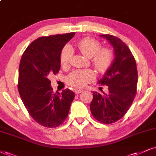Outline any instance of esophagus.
Returning a JSON list of instances; mask_svg holds the SVG:
<instances>
[{
  "instance_id": "1",
  "label": "esophagus",
  "mask_w": 156,
  "mask_h": 156,
  "mask_svg": "<svg viewBox=\"0 0 156 156\" xmlns=\"http://www.w3.org/2000/svg\"><path fill=\"white\" fill-rule=\"evenodd\" d=\"M83 91H84L83 90H74V93H75V94H76V95H77V94L82 93Z\"/></svg>"
}]
</instances>
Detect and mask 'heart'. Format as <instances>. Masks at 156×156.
I'll list each match as a JSON object with an SVG mask.
<instances>
[{"label":"heart","instance_id":"heart-1","mask_svg":"<svg viewBox=\"0 0 156 156\" xmlns=\"http://www.w3.org/2000/svg\"><path fill=\"white\" fill-rule=\"evenodd\" d=\"M75 47L84 56L90 58L95 68L100 72H105L109 69L113 61V54L109 49L101 48L98 42L85 38L76 44ZM72 55V49L66 46L61 53L60 61L62 66H67ZM95 73L91 69H79L70 73L67 76V82L76 87H82L95 79Z\"/></svg>","mask_w":156,"mask_h":156}]
</instances>
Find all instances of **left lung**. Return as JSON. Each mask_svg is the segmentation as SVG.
<instances>
[{"label":"left lung","instance_id":"left-lung-1","mask_svg":"<svg viewBox=\"0 0 156 156\" xmlns=\"http://www.w3.org/2000/svg\"><path fill=\"white\" fill-rule=\"evenodd\" d=\"M112 46L114 59L109 69L98 82L106 85L108 93L93 92L90 111L95 119L111 124L122 119L132 105L137 92V70L136 61L127 45L110 34H100Z\"/></svg>","mask_w":156,"mask_h":156}]
</instances>
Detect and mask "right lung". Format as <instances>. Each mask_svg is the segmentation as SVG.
<instances>
[{"mask_svg":"<svg viewBox=\"0 0 156 156\" xmlns=\"http://www.w3.org/2000/svg\"><path fill=\"white\" fill-rule=\"evenodd\" d=\"M74 34L38 38L27 48L21 58L19 95L30 116L46 127H56L64 122L74 98V93L69 89L53 93L48 79L60 70L61 51Z\"/></svg>","mask_w":156,"mask_h":156,"instance_id":"obj_1","label":"right lung"}]
</instances>
